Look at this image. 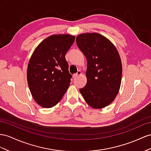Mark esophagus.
Returning a JSON list of instances; mask_svg holds the SVG:
<instances>
[{"label":"esophagus","instance_id":"esophagus-1","mask_svg":"<svg viewBox=\"0 0 151 151\" xmlns=\"http://www.w3.org/2000/svg\"><path fill=\"white\" fill-rule=\"evenodd\" d=\"M81 75H82V71H80V70H79V71H77V73H75V74L74 75H73V76H74L75 78V77Z\"/></svg>","mask_w":151,"mask_h":151}]
</instances>
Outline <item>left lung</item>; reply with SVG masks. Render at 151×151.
Segmentation results:
<instances>
[{
  "instance_id": "8db88e82",
  "label": "left lung",
  "mask_w": 151,
  "mask_h": 151,
  "mask_svg": "<svg viewBox=\"0 0 151 151\" xmlns=\"http://www.w3.org/2000/svg\"><path fill=\"white\" fill-rule=\"evenodd\" d=\"M76 41L87 60V83L80 92L90 106L103 109L114 101L121 87L119 53L111 41L96 32L80 34Z\"/></svg>"
}]
</instances>
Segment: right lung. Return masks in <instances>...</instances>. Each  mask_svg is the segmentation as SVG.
Masks as SVG:
<instances>
[{
  "label": "right lung",
  "instance_id": "right-lung-1",
  "mask_svg": "<svg viewBox=\"0 0 151 151\" xmlns=\"http://www.w3.org/2000/svg\"><path fill=\"white\" fill-rule=\"evenodd\" d=\"M75 40L70 34H53L41 42L30 58L27 71L29 87L42 107L55 106L69 86L72 76L65 55Z\"/></svg>",
  "mask_w": 151,
  "mask_h": 151
}]
</instances>
